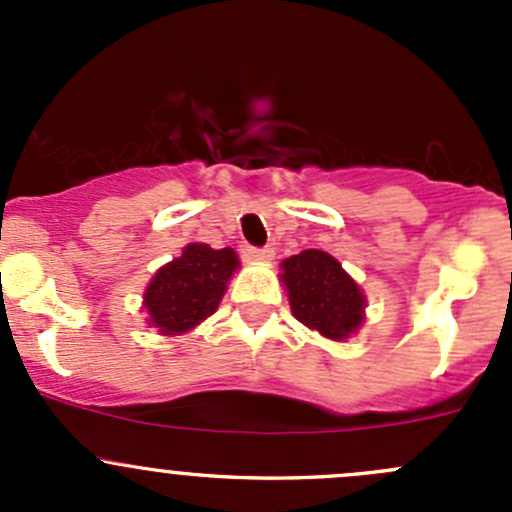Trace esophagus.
I'll use <instances>...</instances> for the list:
<instances>
[{
	"instance_id": "1",
	"label": "esophagus",
	"mask_w": 512,
	"mask_h": 512,
	"mask_svg": "<svg viewBox=\"0 0 512 512\" xmlns=\"http://www.w3.org/2000/svg\"><path fill=\"white\" fill-rule=\"evenodd\" d=\"M242 257L250 262H270L275 257L272 247H242Z\"/></svg>"
}]
</instances>
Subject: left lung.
<instances>
[{"label": "left lung", "mask_w": 512, "mask_h": 512, "mask_svg": "<svg viewBox=\"0 0 512 512\" xmlns=\"http://www.w3.org/2000/svg\"><path fill=\"white\" fill-rule=\"evenodd\" d=\"M294 319L332 342L359 332L366 319V297L337 257L304 250L280 265Z\"/></svg>", "instance_id": "obj_1"}]
</instances>
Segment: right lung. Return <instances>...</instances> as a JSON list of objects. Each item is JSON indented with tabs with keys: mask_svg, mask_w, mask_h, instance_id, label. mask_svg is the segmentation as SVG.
Returning a JSON list of instances; mask_svg holds the SVG:
<instances>
[{
	"mask_svg": "<svg viewBox=\"0 0 512 512\" xmlns=\"http://www.w3.org/2000/svg\"><path fill=\"white\" fill-rule=\"evenodd\" d=\"M237 270L240 257L232 247L213 250L205 242H190L148 282L143 292L146 322L163 337L193 332L218 309Z\"/></svg>",
	"mask_w": 512,
	"mask_h": 512,
	"instance_id": "add662e5",
	"label": "right lung"
}]
</instances>
